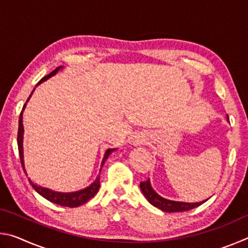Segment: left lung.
<instances>
[{
	"mask_svg": "<svg viewBox=\"0 0 248 248\" xmlns=\"http://www.w3.org/2000/svg\"><path fill=\"white\" fill-rule=\"evenodd\" d=\"M140 188L142 192H143L144 197L148 199V201L151 204H153L154 207L161 209L162 211H165V212L187 211V210L194 209L204 202V201H201V202L188 203V202H179V201H171V200H167L165 198H162L161 196H158L156 192L152 189L149 179L144 180V182H141Z\"/></svg>",
	"mask_w": 248,
	"mask_h": 248,
	"instance_id": "1",
	"label": "left lung"
}]
</instances>
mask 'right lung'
Here are the masks:
<instances>
[{
    "label": "right lung",
    "instance_id": "obj_1",
    "mask_svg": "<svg viewBox=\"0 0 248 248\" xmlns=\"http://www.w3.org/2000/svg\"><path fill=\"white\" fill-rule=\"evenodd\" d=\"M60 69L58 66L57 69H54L51 73H49L48 75H46L43 78L40 79L38 84H40L43 81H46V79L49 78L50 77L56 74L58 72V70ZM37 84V85H38ZM31 97V96H29ZM28 97V99H29ZM27 99V102H28ZM26 105H24V107L20 111V116H19V121H18V132H17V145H18V153H19V158H20V163H22L23 170L25 171V167H24V155H23V132H24V128H23V110ZM112 151H115V149H109L106 151V153L104 155L103 162H102V167L104 165L105 161H106L107 157L109 156ZM29 183L32 186L33 189H35L39 195H41L49 201H51L53 203H57L59 205H63V207H69V208H75L78 207L83 203H86L90 199L93 198V197L97 194V191L99 189V175L97 176V178L95 179V182L89 186L85 189H82L79 191H75V192H68V194H64V192H57V191H52L50 189H47V188H43L39 186H36L31 179H29Z\"/></svg>",
    "mask_w": 248,
    "mask_h": 248
}]
</instances>
